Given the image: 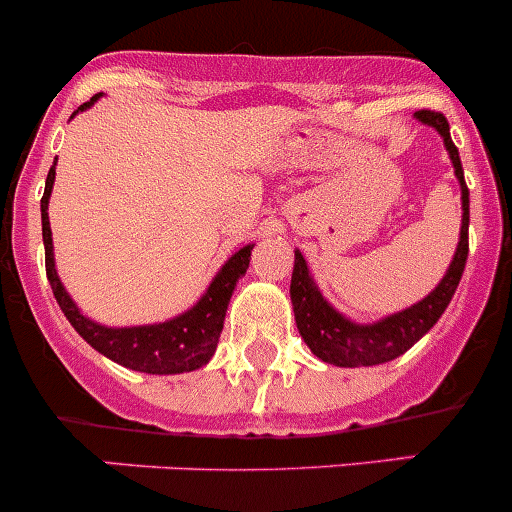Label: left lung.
Wrapping results in <instances>:
<instances>
[{
	"instance_id": "obj_1",
	"label": "left lung",
	"mask_w": 512,
	"mask_h": 512,
	"mask_svg": "<svg viewBox=\"0 0 512 512\" xmlns=\"http://www.w3.org/2000/svg\"><path fill=\"white\" fill-rule=\"evenodd\" d=\"M420 123L430 125L445 140V148L450 153L452 168L462 191V226L460 241H457L455 256L442 276L440 284L430 291L422 301H417L410 309H402L397 314H389L374 324H357L339 314L329 301L321 296L319 286L314 284L301 251H294V274H291V304H294L296 326H299L301 339L306 347L326 364L337 367H374L397 359L405 354L412 344L420 342L432 326L445 314L447 304L452 301L460 276L465 271L467 261V226H470V191L465 186V173H462L460 153L450 138V125L445 115L435 110H420L415 113Z\"/></svg>"
}]
</instances>
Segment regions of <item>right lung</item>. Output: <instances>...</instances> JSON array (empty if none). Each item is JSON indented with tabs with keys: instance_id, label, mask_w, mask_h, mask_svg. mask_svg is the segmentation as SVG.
I'll return each instance as SVG.
<instances>
[{
	"instance_id": "right-lung-1",
	"label": "right lung",
	"mask_w": 512,
	"mask_h": 512,
	"mask_svg": "<svg viewBox=\"0 0 512 512\" xmlns=\"http://www.w3.org/2000/svg\"><path fill=\"white\" fill-rule=\"evenodd\" d=\"M100 95L92 97L90 102L80 105L72 113L75 118L80 110H87L92 102ZM55 163H52L50 173H47L45 183V196H42V241H45V266H47V279H50L52 294H55L57 304H60L62 314L67 316L75 332L97 349L105 354L107 359L123 364V367L135 369V372L145 374H180V372H193V369L208 364L218 347V337L223 332V319H226L228 301H231L236 281L246 274L248 261H251V248L248 246L238 248L231 259L223 264L218 271L216 279L206 289V294L198 299L196 306L188 311L178 314L175 319L163 321V324H145V326H102L97 321L87 319L70 294L62 286L60 276L55 269V251H52V231H50V216H47V206H50V193L55 186Z\"/></svg>"
}]
</instances>
